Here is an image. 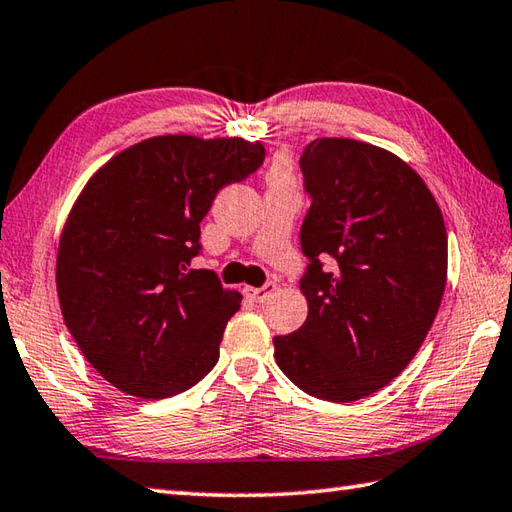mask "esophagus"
<instances>
[{
  "label": "esophagus",
  "mask_w": 512,
  "mask_h": 512,
  "mask_svg": "<svg viewBox=\"0 0 512 512\" xmlns=\"http://www.w3.org/2000/svg\"><path fill=\"white\" fill-rule=\"evenodd\" d=\"M276 291V283H265L263 287H243V294L254 302H265Z\"/></svg>",
  "instance_id": "esophagus-1"
}]
</instances>
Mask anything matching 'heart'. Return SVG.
<instances>
[{
	"label": "heart",
	"instance_id": "b5f03b06",
	"mask_svg": "<svg viewBox=\"0 0 512 512\" xmlns=\"http://www.w3.org/2000/svg\"><path fill=\"white\" fill-rule=\"evenodd\" d=\"M271 179H287V165L283 161H278L271 170Z\"/></svg>",
	"mask_w": 512,
	"mask_h": 512
}]
</instances>
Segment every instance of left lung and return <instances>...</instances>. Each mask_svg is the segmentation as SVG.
<instances>
[{"label": "left lung", "mask_w": 512, "mask_h": 512, "mask_svg": "<svg viewBox=\"0 0 512 512\" xmlns=\"http://www.w3.org/2000/svg\"><path fill=\"white\" fill-rule=\"evenodd\" d=\"M305 325L274 338L287 378L314 398L356 402L398 378L429 333L446 287L440 207L398 156L316 139L300 156Z\"/></svg>", "instance_id": "8db88e82"}]
</instances>
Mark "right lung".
Instances as JSON below:
<instances>
[{
  "label": "right lung",
  "instance_id": "1",
  "mask_svg": "<svg viewBox=\"0 0 512 512\" xmlns=\"http://www.w3.org/2000/svg\"><path fill=\"white\" fill-rule=\"evenodd\" d=\"M263 161L245 139L154 137L83 187L59 243V305L83 356L123 393L170 398L214 369L241 294L192 269L201 221Z\"/></svg>",
  "mask_w": 512,
  "mask_h": 512
}]
</instances>
